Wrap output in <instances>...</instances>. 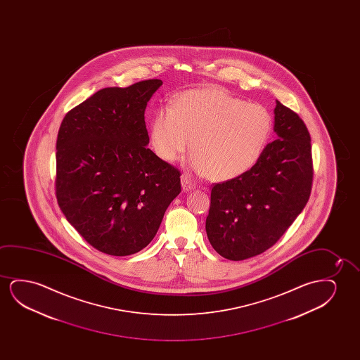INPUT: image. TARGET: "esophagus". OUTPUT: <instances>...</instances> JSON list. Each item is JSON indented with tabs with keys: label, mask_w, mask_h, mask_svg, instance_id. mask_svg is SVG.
<instances>
[{
	"label": "esophagus",
	"mask_w": 360,
	"mask_h": 360,
	"mask_svg": "<svg viewBox=\"0 0 360 360\" xmlns=\"http://www.w3.org/2000/svg\"><path fill=\"white\" fill-rule=\"evenodd\" d=\"M182 188L184 192H192L195 189V184L191 182L187 177H182Z\"/></svg>",
	"instance_id": "1"
}]
</instances>
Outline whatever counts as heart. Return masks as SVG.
<instances>
[{
    "mask_svg": "<svg viewBox=\"0 0 360 360\" xmlns=\"http://www.w3.org/2000/svg\"><path fill=\"white\" fill-rule=\"evenodd\" d=\"M271 129V114L261 104L246 103L224 89H191L156 110L151 143L158 158L174 162L193 138L189 167L214 181H229L256 165Z\"/></svg>",
    "mask_w": 360,
    "mask_h": 360,
    "instance_id": "heart-1",
    "label": "heart"
}]
</instances>
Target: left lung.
Listing matches in <instances>:
<instances>
[{"label":"left lung","mask_w":360,"mask_h":360,"mask_svg":"<svg viewBox=\"0 0 360 360\" xmlns=\"http://www.w3.org/2000/svg\"><path fill=\"white\" fill-rule=\"evenodd\" d=\"M274 131L256 165L212 188L205 222L220 256L243 261L271 248L309 202L314 178L311 138L302 119L276 101Z\"/></svg>","instance_id":"left-lung-1"}]
</instances>
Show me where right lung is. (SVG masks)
Returning <instances> with one entry per match:
<instances>
[{
	"label": "right lung",
	"mask_w": 360,
	"mask_h": 360,
	"mask_svg": "<svg viewBox=\"0 0 360 360\" xmlns=\"http://www.w3.org/2000/svg\"><path fill=\"white\" fill-rule=\"evenodd\" d=\"M161 79L108 87L71 109L56 140V199L96 250L129 256L153 241L181 172L148 148L145 109Z\"/></svg>",
	"instance_id": "right-lung-1"
}]
</instances>
